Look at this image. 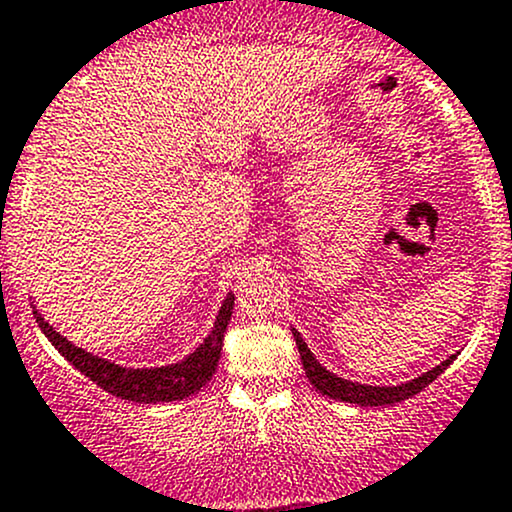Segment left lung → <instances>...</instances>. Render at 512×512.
Returning <instances> with one entry per match:
<instances>
[{
  "mask_svg": "<svg viewBox=\"0 0 512 512\" xmlns=\"http://www.w3.org/2000/svg\"><path fill=\"white\" fill-rule=\"evenodd\" d=\"M293 337H295V344H298L307 381L320 390L322 395H327V398L342 400V403H354V405H393V403H400V400H408L412 395L420 393L422 388L430 386L434 378H437L439 373H442L444 368L456 359V354L449 356L447 361L434 366L432 371L422 373V376L412 378L408 383H400V386H364V383H354V381H346V378L334 376L332 371H327V368L312 356V351L307 349L305 342H302L300 332H295L293 329Z\"/></svg>",
  "mask_w": 512,
  "mask_h": 512,
  "instance_id": "left-lung-1",
  "label": "left lung"
}]
</instances>
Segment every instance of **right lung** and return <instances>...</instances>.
I'll use <instances>...</instances> for the list:
<instances>
[{"instance_id":"obj_1","label":"right lung","mask_w":512,"mask_h":512,"mask_svg":"<svg viewBox=\"0 0 512 512\" xmlns=\"http://www.w3.org/2000/svg\"><path fill=\"white\" fill-rule=\"evenodd\" d=\"M232 310L234 295L229 293L227 300L222 302V310H219L212 332L207 334L205 342L197 346L188 359H183L180 364L161 368H124L107 359H100V356L87 354L85 349L60 337L56 329L38 315V310H34V315L41 332L48 337V342L56 346L70 364L78 368L80 373H85L90 381H95L102 390L122 400H134V403H173V400H183L197 393L212 378L214 368L219 364V354H222L224 332H227Z\"/></svg>"}]
</instances>
